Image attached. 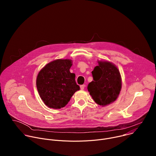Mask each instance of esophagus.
I'll use <instances>...</instances> for the list:
<instances>
[{"label": "esophagus", "mask_w": 156, "mask_h": 156, "mask_svg": "<svg viewBox=\"0 0 156 156\" xmlns=\"http://www.w3.org/2000/svg\"><path fill=\"white\" fill-rule=\"evenodd\" d=\"M85 87H86V85H85V84H83V85H81V86H80V88H81V90H83Z\"/></svg>", "instance_id": "1"}]
</instances>
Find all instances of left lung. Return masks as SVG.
<instances>
[{
	"instance_id": "8db88e82",
	"label": "left lung",
	"mask_w": 156,
	"mask_h": 156,
	"mask_svg": "<svg viewBox=\"0 0 156 156\" xmlns=\"http://www.w3.org/2000/svg\"><path fill=\"white\" fill-rule=\"evenodd\" d=\"M92 72L93 81L88 84L87 90L98 105L105 106L114 102L122 88V78L117 66L108 61H98Z\"/></svg>"
}]
</instances>
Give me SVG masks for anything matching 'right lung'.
Listing matches in <instances>:
<instances>
[{
	"label": "right lung",
	"instance_id": "right-lung-1",
	"mask_svg": "<svg viewBox=\"0 0 156 156\" xmlns=\"http://www.w3.org/2000/svg\"><path fill=\"white\" fill-rule=\"evenodd\" d=\"M72 65L71 60L57 59L48 63L39 72L37 89L48 107L55 109L65 107L74 93L80 90L75 74L70 72Z\"/></svg>",
	"mask_w": 156,
	"mask_h": 156
}]
</instances>
